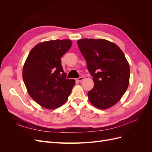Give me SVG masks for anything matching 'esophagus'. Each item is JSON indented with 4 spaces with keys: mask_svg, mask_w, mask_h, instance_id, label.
Masks as SVG:
<instances>
[{
    "mask_svg": "<svg viewBox=\"0 0 152 152\" xmlns=\"http://www.w3.org/2000/svg\"><path fill=\"white\" fill-rule=\"evenodd\" d=\"M84 78L83 77H80L79 78H78V79H76V81L77 82H82V80H84Z\"/></svg>",
    "mask_w": 152,
    "mask_h": 152,
    "instance_id": "esophagus-1",
    "label": "esophagus"
}]
</instances>
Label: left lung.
<instances>
[{
    "label": "left lung",
    "mask_w": 152,
    "mask_h": 152,
    "mask_svg": "<svg viewBox=\"0 0 152 152\" xmlns=\"http://www.w3.org/2000/svg\"><path fill=\"white\" fill-rule=\"evenodd\" d=\"M77 44L94 83L87 93L90 103L102 110L113 107L129 84L130 67L125 55L117 45L103 39H82Z\"/></svg>",
    "instance_id": "obj_1"
}]
</instances>
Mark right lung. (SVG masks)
<instances>
[{
	"label": "right lung",
	"instance_id": "obj_1",
	"mask_svg": "<svg viewBox=\"0 0 152 152\" xmlns=\"http://www.w3.org/2000/svg\"><path fill=\"white\" fill-rule=\"evenodd\" d=\"M70 40L39 43L32 49L23 68V79L30 97L42 107L55 109L65 103L75 82L66 79L61 58L70 49Z\"/></svg>",
	"mask_w": 152,
	"mask_h": 152
}]
</instances>
